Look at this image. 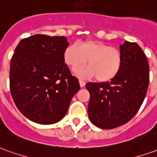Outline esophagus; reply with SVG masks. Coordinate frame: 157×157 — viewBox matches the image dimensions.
<instances>
[{"instance_id": "34e87169", "label": "esophagus", "mask_w": 157, "mask_h": 157, "mask_svg": "<svg viewBox=\"0 0 157 157\" xmlns=\"http://www.w3.org/2000/svg\"><path fill=\"white\" fill-rule=\"evenodd\" d=\"M79 83H80V86H81V87H83L85 85H86V82H85L84 81H82V80H79Z\"/></svg>"}]
</instances>
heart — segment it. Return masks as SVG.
Listing matches in <instances>:
<instances>
[{
    "label": "heart",
    "mask_w": 157,
    "mask_h": 157,
    "mask_svg": "<svg viewBox=\"0 0 157 157\" xmlns=\"http://www.w3.org/2000/svg\"><path fill=\"white\" fill-rule=\"evenodd\" d=\"M65 63L72 70L82 67L87 61V68L80 69L75 74L80 77H92L97 82H105L119 74L122 56L119 49L99 40H86L79 45L73 44L63 52Z\"/></svg>",
    "instance_id": "obj_1"
}]
</instances>
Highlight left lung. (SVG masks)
Returning a JSON list of instances; mask_svg holds the SVG:
<instances>
[{
  "label": "left lung",
  "instance_id": "1",
  "mask_svg": "<svg viewBox=\"0 0 157 157\" xmlns=\"http://www.w3.org/2000/svg\"><path fill=\"white\" fill-rule=\"evenodd\" d=\"M122 65L119 74L110 82H88L90 94L87 114L90 121L101 129L123 125L136 115L146 96L150 81V66L137 43L120 44Z\"/></svg>",
  "mask_w": 157,
  "mask_h": 157
}]
</instances>
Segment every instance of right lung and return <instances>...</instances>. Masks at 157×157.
<instances>
[{
	"mask_svg": "<svg viewBox=\"0 0 157 157\" xmlns=\"http://www.w3.org/2000/svg\"><path fill=\"white\" fill-rule=\"evenodd\" d=\"M67 38L36 34L23 38L10 62V92L20 112L40 124L60 121L80 89L63 60Z\"/></svg>",
	"mask_w": 157,
	"mask_h": 157,
	"instance_id": "add662e5",
	"label": "right lung"
}]
</instances>
